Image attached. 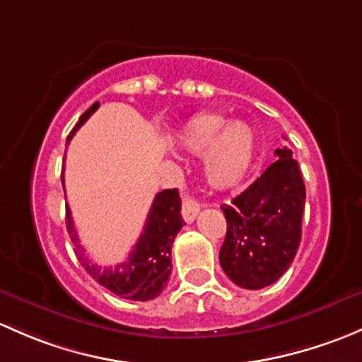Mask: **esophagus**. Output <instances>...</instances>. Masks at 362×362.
<instances>
[{"instance_id": "34e87169", "label": "esophagus", "mask_w": 362, "mask_h": 362, "mask_svg": "<svg viewBox=\"0 0 362 362\" xmlns=\"http://www.w3.org/2000/svg\"><path fill=\"white\" fill-rule=\"evenodd\" d=\"M200 211V204L197 202L195 199H192V197L185 195V199H182V219H185L186 223H192L193 219L197 218V214H199Z\"/></svg>"}]
</instances>
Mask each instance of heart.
Returning a JSON list of instances; mask_svg holds the SVG:
<instances>
[{
    "label": "heart",
    "instance_id": "1",
    "mask_svg": "<svg viewBox=\"0 0 362 362\" xmlns=\"http://www.w3.org/2000/svg\"><path fill=\"white\" fill-rule=\"evenodd\" d=\"M216 115L195 118L182 129L181 143L193 153H206L207 177L219 189L232 188L244 180L255 155V136L245 124L228 125Z\"/></svg>",
    "mask_w": 362,
    "mask_h": 362
}]
</instances>
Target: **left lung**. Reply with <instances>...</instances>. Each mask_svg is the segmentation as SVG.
Segmentation results:
<instances>
[{
    "label": "left lung",
    "mask_w": 362,
    "mask_h": 362,
    "mask_svg": "<svg viewBox=\"0 0 362 362\" xmlns=\"http://www.w3.org/2000/svg\"><path fill=\"white\" fill-rule=\"evenodd\" d=\"M247 189L221 211L226 237L219 263L238 288L262 289L274 284L291 267L301 240L305 185L288 148Z\"/></svg>",
    "instance_id": "obj_1"
}]
</instances>
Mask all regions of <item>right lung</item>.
Listing matches in <instances>:
<instances>
[{"label":"right lung","instance_id":"1","mask_svg":"<svg viewBox=\"0 0 362 362\" xmlns=\"http://www.w3.org/2000/svg\"><path fill=\"white\" fill-rule=\"evenodd\" d=\"M98 107L99 103H94L81 115L80 122L71 130L68 141L92 117ZM182 225L185 221L181 216L180 192L174 188L156 193L143 233L130 251L129 258L118 263L117 267H100L92 262L88 255H85V249L78 240L69 207L66 209V228H68L74 252H76V258L81 267L88 272L94 281L110 289L111 293L134 301L153 300L163 291L170 272H173L170 249H173L174 238L182 228Z\"/></svg>","mask_w":362,"mask_h":362}]
</instances>
